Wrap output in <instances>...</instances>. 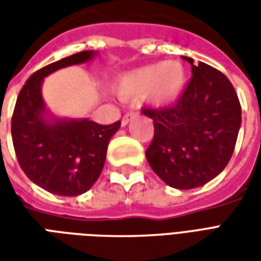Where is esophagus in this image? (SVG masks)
Here are the masks:
<instances>
[{
  "instance_id": "esophagus-1",
  "label": "esophagus",
  "mask_w": 261,
  "mask_h": 261,
  "mask_svg": "<svg viewBox=\"0 0 261 261\" xmlns=\"http://www.w3.org/2000/svg\"><path fill=\"white\" fill-rule=\"evenodd\" d=\"M136 116H137V112H128V113H125L124 116H123V119H121V124L125 125L131 119H134Z\"/></svg>"
}]
</instances>
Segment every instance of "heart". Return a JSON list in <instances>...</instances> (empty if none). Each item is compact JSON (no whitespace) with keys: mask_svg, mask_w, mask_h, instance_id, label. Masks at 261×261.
<instances>
[{"mask_svg":"<svg viewBox=\"0 0 261 261\" xmlns=\"http://www.w3.org/2000/svg\"><path fill=\"white\" fill-rule=\"evenodd\" d=\"M186 72L177 63H158L121 76L116 85L124 99H138L149 95L155 103L173 100L185 86Z\"/></svg>","mask_w":261,"mask_h":261,"instance_id":"heart-1","label":"heart"}]
</instances>
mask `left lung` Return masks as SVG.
Masks as SVG:
<instances>
[{"label": "left lung", "mask_w": 261, "mask_h": 261, "mask_svg": "<svg viewBox=\"0 0 261 261\" xmlns=\"http://www.w3.org/2000/svg\"><path fill=\"white\" fill-rule=\"evenodd\" d=\"M192 64V78L180 97L162 109H142L153 120L148 164L170 187L189 190L218 176L230 161L242 123L235 88L221 71Z\"/></svg>", "instance_id": "left-lung-1"}]
</instances>
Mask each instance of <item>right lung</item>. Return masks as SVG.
<instances>
[{"label": "right lung", "instance_id": "add662e5", "mask_svg": "<svg viewBox=\"0 0 261 261\" xmlns=\"http://www.w3.org/2000/svg\"><path fill=\"white\" fill-rule=\"evenodd\" d=\"M85 50L43 67L31 75L15 103L11 133L18 164L37 186L59 196H78L88 192L102 173L110 138L120 128L97 124L91 120L48 124L43 119L44 76L63 67L92 59Z\"/></svg>", "mask_w": 261, "mask_h": 261}]
</instances>
